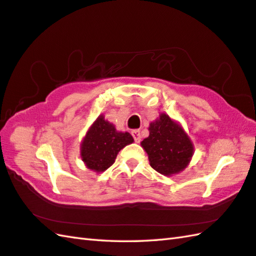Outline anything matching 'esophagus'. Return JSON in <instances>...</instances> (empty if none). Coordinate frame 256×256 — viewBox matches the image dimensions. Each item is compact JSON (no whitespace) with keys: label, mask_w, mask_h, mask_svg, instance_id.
<instances>
[{"label":"esophagus","mask_w":256,"mask_h":256,"mask_svg":"<svg viewBox=\"0 0 256 256\" xmlns=\"http://www.w3.org/2000/svg\"><path fill=\"white\" fill-rule=\"evenodd\" d=\"M132 137H134L136 142H140V140H142V134H140V130L139 129L132 130Z\"/></svg>","instance_id":"esophagus-1"}]
</instances>
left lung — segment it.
Instances as JSON below:
<instances>
[{
    "label": "left lung",
    "mask_w": 256,
    "mask_h": 256,
    "mask_svg": "<svg viewBox=\"0 0 256 256\" xmlns=\"http://www.w3.org/2000/svg\"><path fill=\"white\" fill-rule=\"evenodd\" d=\"M150 166L164 176L179 174L194 156V144L180 124L166 114L150 124L149 137L142 142Z\"/></svg>",
    "instance_id": "1"
}]
</instances>
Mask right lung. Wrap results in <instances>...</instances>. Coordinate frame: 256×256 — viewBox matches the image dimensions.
<instances>
[{
    "label": "right lung",
    "mask_w": 256,
    "mask_h": 256,
    "mask_svg": "<svg viewBox=\"0 0 256 256\" xmlns=\"http://www.w3.org/2000/svg\"><path fill=\"white\" fill-rule=\"evenodd\" d=\"M132 142V134L117 132L114 124L100 114L82 140L80 157L88 169L102 172L114 162L119 151Z\"/></svg>",
    "instance_id": "add662e5"
}]
</instances>
